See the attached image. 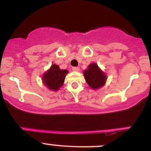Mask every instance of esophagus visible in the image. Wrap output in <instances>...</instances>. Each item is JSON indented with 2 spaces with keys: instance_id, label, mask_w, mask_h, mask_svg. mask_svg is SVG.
Masks as SVG:
<instances>
[{
  "instance_id": "obj_1",
  "label": "esophagus",
  "mask_w": 151,
  "mask_h": 151,
  "mask_svg": "<svg viewBox=\"0 0 151 151\" xmlns=\"http://www.w3.org/2000/svg\"><path fill=\"white\" fill-rule=\"evenodd\" d=\"M72 70H73L74 72H79V67H72Z\"/></svg>"
}]
</instances>
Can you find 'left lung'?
Returning <instances> with one entry per match:
<instances>
[{
	"instance_id": "left-lung-1",
	"label": "left lung",
	"mask_w": 151,
	"mask_h": 151,
	"mask_svg": "<svg viewBox=\"0 0 151 151\" xmlns=\"http://www.w3.org/2000/svg\"><path fill=\"white\" fill-rule=\"evenodd\" d=\"M83 73L88 85L93 90L99 89L106 84L107 79L106 74L96 63L90 64Z\"/></svg>"
}]
</instances>
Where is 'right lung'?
<instances>
[{"mask_svg": "<svg viewBox=\"0 0 151 151\" xmlns=\"http://www.w3.org/2000/svg\"><path fill=\"white\" fill-rule=\"evenodd\" d=\"M68 72L67 70H61L58 65L54 64L43 74L42 83L51 91H58L63 85L66 75Z\"/></svg>", "mask_w": 151, "mask_h": 151, "instance_id": "add662e5", "label": "right lung"}]
</instances>
